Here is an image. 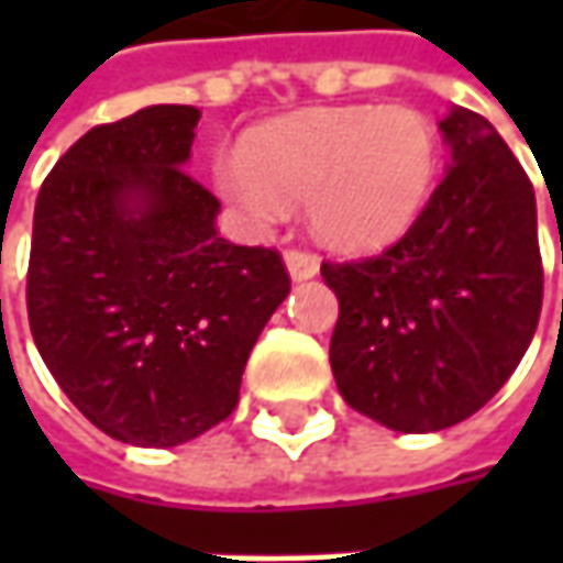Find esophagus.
<instances>
[{"mask_svg":"<svg viewBox=\"0 0 563 563\" xmlns=\"http://www.w3.org/2000/svg\"><path fill=\"white\" fill-rule=\"evenodd\" d=\"M285 266H288V275H291L294 282H307V278H313L316 272H319V260H316L313 253H303V250H288L285 253Z\"/></svg>","mask_w":563,"mask_h":563,"instance_id":"1","label":"esophagus"}]
</instances>
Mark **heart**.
<instances>
[{"instance_id": "b5f03b06", "label": "heart", "mask_w": 563, "mask_h": 563, "mask_svg": "<svg viewBox=\"0 0 563 563\" xmlns=\"http://www.w3.org/2000/svg\"><path fill=\"white\" fill-rule=\"evenodd\" d=\"M439 175L432 121L407 106L310 109L250 134L216 165V187L253 219L278 222L310 200L316 238L376 253L420 219Z\"/></svg>"}]
</instances>
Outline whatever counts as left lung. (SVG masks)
Listing matches in <instances>:
<instances>
[{
    "mask_svg": "<svg viewBox=\"0 0 563 563\" xmlns=\"http://www.w3.org/2000/svg\"><path fill=\"white\" fill-rule=\"evenodd\" d=\"M451 163L420 219L382 256L322 263L338 297L332 373L357 413L439 432L495 398L542 310L536 194L483 115L439 121Z\"/></svg>",
    "mask_w": 563,
    "mask_h": 563,
    "instance_id": "left-lung-1",
    "label": "left lung"
}]
</instances>
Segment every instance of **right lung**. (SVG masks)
Here are the masks:
<instances>
[{"label":"right lung","instance_id":"add662e5","mask_svg":"<svg viewBox=\"0 0 563 563\" xmlns=\"http://www.w3.org/2000/svg\"><path fill=\"white\" fill-rule=\"evenodd\" d=\"M200 109L146 106L55 163L33 209L27 316L62 391L106 435L185 444L238 407L291 291L278 253L219 238L185 172Z\"/></svg>","mask_w":563,"mask_h":563}]
</instances>
